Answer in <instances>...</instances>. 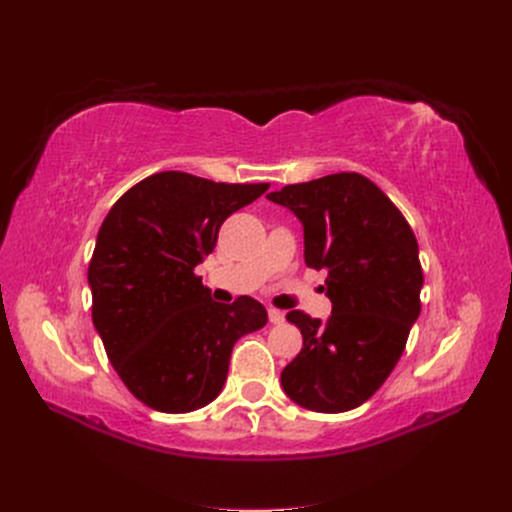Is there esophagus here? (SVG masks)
<instances>
[{"mask_svg":"<svg viewBox=\"0 0 512 512\" xmlns=\"http://www.w3.org/2000/svg\"><path fill=\"white\" fill-rule=\"evenodd\" d=\"M284 318H286V316H284L282 309H275V307L269 309V322H271V324H282Z\"/></svg>","mask_w":512,"mask_h":512,"instance_id":"1","label":"esophagus"}]
</instances>
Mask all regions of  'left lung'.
<instances>
[{
    "label": "left lung",
    "mask_w": 512,
    "mask_h": 512,
    "mask_svg": "<svg viewBox=\"0 0 512 512\" xmlns=\"http://www.w3.org/2000/svg\"><path fill=\"white\" fill-rule=\"evenodd\" d=\"M269 200L303 222L305 265L327 269V322L286 314L303 348L282 371L292 401L348 412L374 395L404 354L421 314L423 269L414 232L393 200L361 173L284 185Z\"/></svg>",
    "instance_id": "1"
}]
</instances>
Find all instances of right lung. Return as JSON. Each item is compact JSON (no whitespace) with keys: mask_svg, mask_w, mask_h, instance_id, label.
I'll use <instances>...</instances> for the list:
<instances>
[{"mask_svg":"<svg viewBox=\"0 0 512 512\" xmlns=\"http://www.w3.org/2000/svg\"><path fill=\"white\" fill-rule=\"evenodd\" d=\"M269 183H215L179 170L149 175L104 218L87 280L108 361L145 406L181 414L220 395L232 346L267 324L252 297L215 303L196 265L232 213Z\"/></svg>","mask_w":512,"mask_h":512,"instance_id":"obj_1","label":"right lung"}]
</instances>
